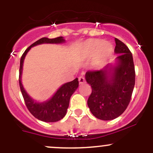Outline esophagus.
Segmentation results:
<instances>
[{
    "label": "esophagus",
    "instance_id": "obj_1",
    "mask_svg": "<svg viewBox=\"0 0 153 153\" xmlns=\"http://www.w3.org/2000/svg\"><path fill=\"white\" fill-rule=\"evenodd\" d=\"M78 81H79V83H80V84H83V83H85V79L83 76H80V77H79Z\"/></svg>",
    "mask_w": 153,
    "mask_h": 153
}]
</instances>
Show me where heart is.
Returning <instances> with one entry per match:
<instances>
[{"label": "heart", "instance_id": "obj_1", "mask_svg": "<svg viewBox=\"0 0 153 153\" xmlns=\"http://www.w3.org/2000/svg\"><path fill=\"white\" fill-rule=\"evenodd\" d=\"M85 49L91 55L96 52V57L99 60L108 59L113 52V47L109 42H101L99 39L88 40L85 43Z\"/></svg>", "mask_w": 153, "mask_h": 153}]
</instances>
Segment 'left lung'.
<instances>
[{
  "label": "left lung",
  "instance_id": "obj_1",
  "mask_svg": "<svg viewBox=\"0 0 153 153\" xmlns=\"http://www.w3.org/2000/svg\"><path fill=\"white\" fill-rule=\"evenodd\" d=\"M114 65L88 71L85 80L92 88L88 99L91 113L101 120H112L122 114L131 100L135 83L132 54L122 41L115 38Z\"/></svg>",
  "mask_w": 153,
  "mask_h": 153
}]
</instances>
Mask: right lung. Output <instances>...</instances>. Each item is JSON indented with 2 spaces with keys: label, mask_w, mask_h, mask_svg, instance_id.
Masks as SVG:
<instances>
[{
  "label": "right lung",
  "mask_w": 153,
  "mask_h": 153,
  "mask_svg": "<svg viewBox=\"0 0 153 153\" xmlns=\"http://www.w3.org/2000/svg\"><path fill=\"white\" fill-rule=\"evenodd\" d=\"M65 40L62 36L54 39L43 37L37 40L30 45L24 52L21 57L20 68H19V86L24 99V102L30 113L35 118L45 122H55L62 119L67 113L69 106L70 99L71 96L78 87V78L73 81L63 84L54 96L50 100L44 102H36L28 95L22 83V74L23 70V63L26 54L31 47L42 44H59L63 43Z\"/></svg>",
  "instance_id": "right-lung-1"
}]
</instances>
